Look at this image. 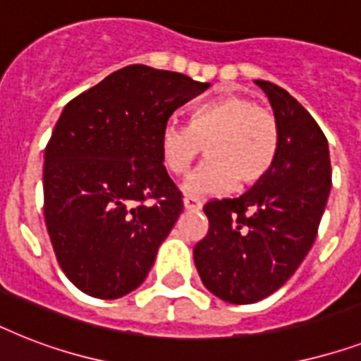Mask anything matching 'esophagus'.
I'll use <instances>...</instances> for the list:
<instances>
[{
	"label": "esophagus",
	"mask_w": 361,
	"mask_h": 361,
	"mask_svg": "<svg viewBox=\"0 0 361 361\" xmlns=\"http://www.w3.org/2000/svg\"><path fill=\"white\" fill-rule=\"evenodd\" d=\"M183 208L189 209V212H195V209L202 208V202H200L198 198L185 197V198H183Z\"/></svg>",
	"instance_id": "34e87169"
}]
</instances>
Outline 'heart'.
Returning <instances> with one entry per match:
<instances>
[{
  "label": "heart",
  "instance_id": "1",
  "mask_svg": "<svg viewBox=\"0 0 361 361\" xmlns=\"http://www.w3.org/2000/svg\"><path fill=\"white\" fill-rule=\"evenodd\" d=\"M204 152L208 161L183 183L187 195H219L252 185L268 174L279 152V123L271 110L241 95L212 99L195 106L185 125L166 123L161 130V163L183 176Z\"/></svg>",
  "mask_w": 361,
  "mask_h": 361
}]
</instances>
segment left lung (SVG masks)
Wrapping results in <instances>:
<instances>
[{"label":"left lung","instance_id":"left-lung-1","mask_svg":"<svg viewBox=\"0 0 361 361\" xmlns=\"http://www.w3.org/2000/svg\"><path fill=\"white\" fill-rule=\"evenodd\" d=\"M279 123L274 166L240 198L204 206L209 231L195 245L204 286L223 302L255 303L290 279L313 247L331 189L330 149L307 110L257 80Z\"/></svg>","mask_w":361,"mask_h":361}]
</instances>
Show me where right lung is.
Returning a JSON list of instances; mask_svg holds the SVG:
<instances>
[{
    "label": "right lung",
    "instance_id": "add662e5",
    "mask_svg": "<svg viewBox=\"0 0 361 361\" xmlns=\"http://www.w3.org/2000/svg\"><path fill=\"white\" fill-rule=\"evenodd\" d=\"M208 87L129 65L59 116L44 149V221L63 274L87 296L116 300L146 279L183 209L161 163V130Z\"/></svg>",
    "mask_w": 361,
    "mask_h": 361
}]
</instances>
